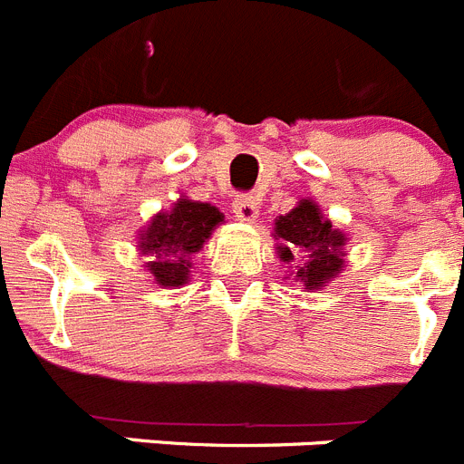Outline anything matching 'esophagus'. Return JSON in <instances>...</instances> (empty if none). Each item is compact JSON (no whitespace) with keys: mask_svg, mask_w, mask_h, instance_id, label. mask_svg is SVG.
<instances>
[{"mask_svg":"<svg viewBox=\"0 0 464 464\" xmlns=\"http://www.w3.org/2000/svg\"><path fill=\"white\" fill-rule=\"evenodd\" d=\"M232 213L244 223H253L257 218V213H260V199L253 195H239L232 202Z\"/></svg>","mask_w":464,"mask_h":464,"instance_id":"34e87169","label":"esophagus"}]
</instances>
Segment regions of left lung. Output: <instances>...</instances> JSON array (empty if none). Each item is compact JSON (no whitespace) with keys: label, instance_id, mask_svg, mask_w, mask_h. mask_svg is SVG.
Here are the masks:
<instances>
[{"label":"left lung","instance_id":"obj_1","mask_svg":"<svg viewBox=\"0 0 464 464\" xmlns=\"http://www.w3.org/2000/svg\"><path fill=\"white\" fill-rule=\"evenodd\" d=\"M274 237L283 244L276 246L283 262L295 265V281L304 290H318L343 267L346 235L339 232L311 199H299L297 207L274 223Z\"/></svg>","mask_w":464,"mask_h":464}]
</instances>
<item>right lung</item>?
Returning <instances> with one entry per match:
<instances>
[{
	"mask_svg": "<svg viewBox=\"0 0 464 464\" xmlns=\"http://www.w3.org/2000/svg\"><path fill=\"white\" fill-rule=\"evenodd\" d=\"M223 218V213L211 204L192 202L186 197H181L171 211L155 213L139 237V251L150 256L146 267L153 281L162 288L183 285L190 274V257L202 248Z\"/></svg>",
	"mask_w": 464,
	"mask_h": 464,
	"instance_id": "obj_1",
	"label": "right lung"
}]
</instances>
